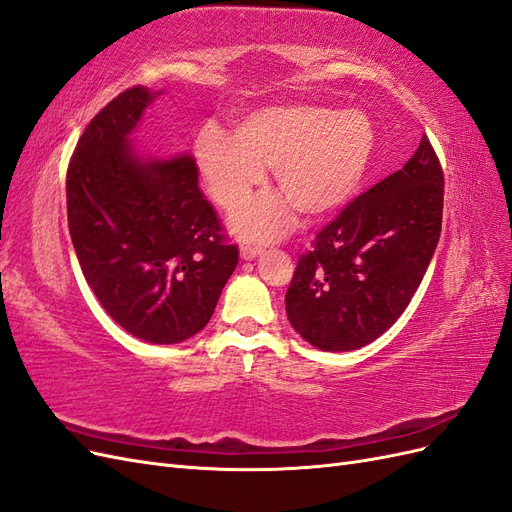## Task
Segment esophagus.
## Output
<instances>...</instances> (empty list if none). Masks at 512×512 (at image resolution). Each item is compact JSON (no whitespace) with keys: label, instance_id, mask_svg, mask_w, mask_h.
Returning <instances> with one entry per match:
<instances>
[{"label":"esophagus","instance_id":"34e87169","mask_svg":"<svg viewBox=\"0 0 512 512\" xmlns=\"http://www.w3.org/2000/svg\"><path fill=\"white\" fill-rule=\"evenodd\" d=\"M260 252H262V247H258V245H243L241 247V258L243 260H254Z\"/></svg>","mask_w":512,"mask_h":512}]
</instances>
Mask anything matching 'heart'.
<instances>
[{
  "label": "heart",
  "instance_id": "obj_1",
  "mask_svg": "<svg viewBox=\"0 0 512 512\" xmlns=\"http://www.w3.org/2000/svg\"><path fill=\"white\" fill-rule=\"evenodd\" d=\"M378 147V132L361 108L324 104H275L243 115L235 136L218 128L198 134L194 156L211 198L232 209L264 182L274 166L282 195L251 201L230 215L245 241H267L294 222V207L307 218L342 209L359 192Z\"/></svg>",
  "mask_w": 512,
  "mask_h": 512
}]
</instances>
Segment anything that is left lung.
Here are the masks:
<instances>
[{
	"label": "left lung",
	"instance_id": "1",
	"mask_svg": "<svg viewBox=\"0 0 512 512\" xmlns=\"http://www.w3.org/2000/svg\"><path fill=\"white\" fill-rule=\"evenodd\" d=\"M444 177L423 136L406 166L320 230L286 292V314L324 352L359 350L404 314L436 252Z\"/></svg>",
	"mask_w": 512,
	"mask_h": 512
}]
</instances>
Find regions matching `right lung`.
I'll return each mask as SVG.
<instances>
[{"label":"right lung","mask_w":512,"mask_h":512,"mask_svg":"<svg viewBox=\"0 0 512 512\" xmlns=\"http://www.w3.org/2000/svg\"><path fill=\"white\" fill-rule=\"evenodd\" d=\"M158 96L132 87L91 119L68 166V228L106 314L143 342L179 344L207 327L239 250L224 243L190 153L134 147Z\"/></svg>","instance_id":"add662e5"}]
</instances>
